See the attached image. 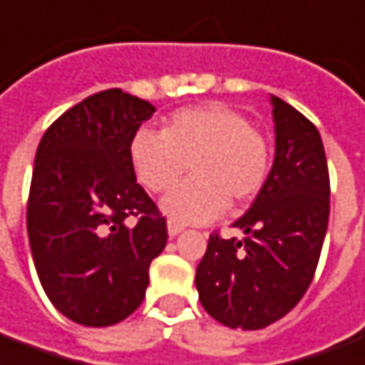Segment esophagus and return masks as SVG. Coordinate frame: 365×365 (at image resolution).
Masks as SVG:
<instances>
[{"mask_svg":"<svg viewBox=\"0 0 365 365\" xmlns=\"http://www.w3.org/2000/svg\"><path fill=\"white\" fill-rule=\"evenodd\" d=\"M183 231V225L175 223V221H168V235L170 237H178Z\"/></svg>","mask_w":365,"mask_h":365,"instance_id":"esophagus-1","label":"esophagus"}]
</instances>
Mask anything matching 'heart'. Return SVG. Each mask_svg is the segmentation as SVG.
<instances>
[{
	"instance_id": "heart-1",
	"label": "heart",
	"mask_w": 365,
	"mask_h": 365,
	"mask_svg": "<svg viewBox=\"0 0 365 365\" xmlns=\"http://www.w3.org/2000/svg\"><path fill=\"white\" fill-rule=\"evenodd\" d=\"M130 164L152 193L172 190L190 165L193 178L162 201V211L175 223H207L227 203L239 207L262 190L269 146L241 112L203 104L174 112L160 134L136 132Z\"/></svg>"
}]
</instances>
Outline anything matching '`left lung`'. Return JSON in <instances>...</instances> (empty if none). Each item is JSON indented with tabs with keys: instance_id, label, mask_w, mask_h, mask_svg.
Here are the masks:
<instances>
[{
	"instance_id": "left-lung-1",
	"label": "left lung",
	"mask_w": 365,
	"mask_h": 365,
	"mask_svg": "<svg viewBox=\"0 0 365 365\" xmlns=\"http://www.w3.org/2000/svg\"><path fill=\"white\" fill-rule=\"evenodd\" d=\"M274 160L267 182L233 227L243 239L209 237L197 264L201 307L229 328L261 330L297 307L312 282L330 215L320 132L271 94Z\"/></svg>"
}]
</instances>
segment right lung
<instances>
[{"label":"right lung","mask_w":365,"mask_h":365,"mask_svg":"<svg viewBox=\"0 0 365 365\" xmlns=\"http://www.w3.org/2000/svg\"><path fill=\"white\" fill-rule=\"evenodd\" d=\"M154 112L120 88L103 91L58 116L37 148L27 205L33 262L53 307L76 324L128 318L164 251L165 219L130 164V142Z\"/></svg>","instance_id":"add662e5"}]
</instances>
